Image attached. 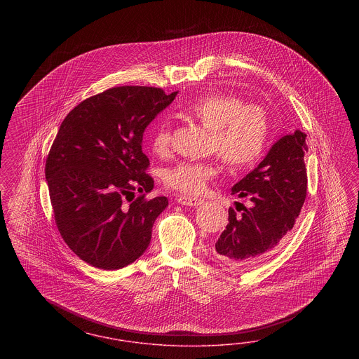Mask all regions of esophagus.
I'll list each match as a JSON object with an SVG mask.
<instances>
[{"label": "esophagus", "mask_w": 359, "mask_h": 359, "mask_svg": "<svg viewBox=\"0 0 359 359\" xmlns=\"http://www.w3.org/2000/svg\"><path fill=\"white\" fill-rule=\"evenodd\" d=\"M177 203L185 205V207H198L201 205L204 201L201 198H195V197H188V196H179L177 197Z\"/></svg>", "instance_id": "34e87169"}]
</instances>
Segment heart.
Here are the masks:
<instances>
[{
	"label": "heart",
	"instance_id": "1",
	"mask_svg": "<svg viewBox=\"0 0 359 359\" xmlns=\"http://www.w3.org/2000/svg\"><path fill=\"white\" fill-rule=\"evenodd\" d=\"M185 116L210 130L209 152L218 154L231 168L257 163L266 151L271 133L270 114L258 104L228 92H208L184 109ZM171 149L167 121H158L151 134V150L165 156ZM218 172L217 161L179 162L164 171V182L184 195H200Z\"/></svg>",
	"mask_w": 359,
	"mask_h": 359
}]
</instances>
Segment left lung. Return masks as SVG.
I'll return each instance as SVG.
<instances>
[{
  "label": "left lung",
  "mask_w": 359,
  "mask_h": 359,
  "mask_svg": "<svg viewBox=\"0 0 359 359\" xmlns=\"http://www.w3.org/2000/svg\"><path fill=\"white\" fill-rule=\"evenodd\" d=\"M306 134L294 130L272 144L266 158L231 188L246 197L241 215L229 208L226 229L213 252L229 267H248L270 257L294 228L306 197Z\"/></svg>",
  "instance_id": "left-lung-1"
}]
</instances>
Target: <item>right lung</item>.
Here are the masks:
<instances>
[{
    "instance_id": "1",
    "label": "right lung",
    "mask_w": 359,
    "mask_h": 359,
    "mask_svg": "<svg viewBox=\"0 0 359 359\" xmlns=\"http://www.w3.org/2000/svg\"><path fill=\"white\" fill-rule=\"evenodd\" d=\"M176 95L110 88L81 101L60 125L46 161L55 222L68 248L93 267L118 270L150 245L152 225L168 200L144 198L154 179L146 174L150 161L142 140ZM135 190L142 195L129 199Z\"/></svg>"
}]
</instances>
